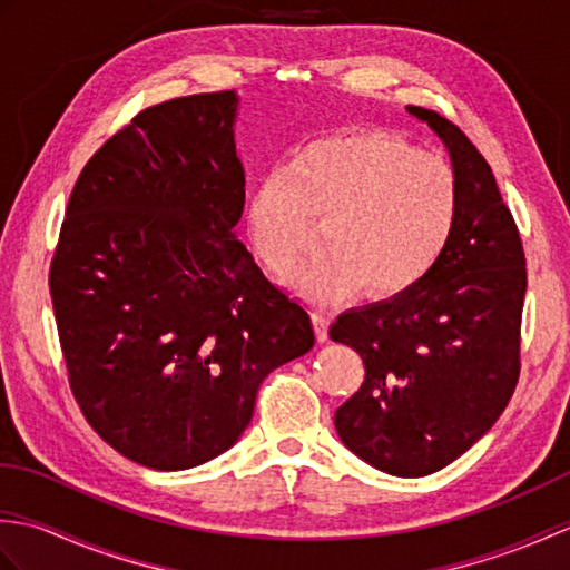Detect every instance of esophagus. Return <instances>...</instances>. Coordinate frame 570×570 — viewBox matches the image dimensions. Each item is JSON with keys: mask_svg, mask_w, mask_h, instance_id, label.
Instances as JSON below:
<instances>
[{"mask_svg": "<svg viewBox=\"0 0 570 570\" xmlns=\"http://www.w3.org/2000/svg\"><path fill=\"white\" fill-rule=\"evenodd\" d=\"M311 318H313V328H316L318 343H325V341H328V325H331V318L325 316V313H321V311L313 313Z\"/></svg>", "mask_w": 570, "mask_h": 570, "instance_id": "esophagus-1", "label": "esophagus"}]
</instances>
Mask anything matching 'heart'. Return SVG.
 <instances>
[{"label": "heart", "instance_id": "b5f03b06", "mask_svg": "<svg viewBox=\"0 0 570 570\" xmlns=\"http://www.w3.org/2000/svg\"><path fill=\"white\" fill-rule=\"evenodd\" d=\"M458 178L441 156L402 137L357 129L301 147L286 171L252 188L249 245L266 272L284 276L316 239L325 249L294 276L318 304L365 288L367 298L409 292L439 262L458 220Z\"/></svg>", "mask_w": 570, "mask_h": 570}]
</instances>
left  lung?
<instances>
[{
    "mask_svg": "<svg viewBox=\"0 0 570 570\" xmlns=\"http://www.w3.org/2000/svg\"><path fill=\"white\" fill-rule=\"evenodd\" d=\"M451 154L458 220L433 269L409 292L350 308L331 325L365 362L335 411L341 441L372 468L423 478L485 435L519 380L527 259L490 164L453 122L406 107Z\"/></svg>",
    "mask_w": 570,
    "mask_h": 570,
    "instance_id": "8db88e82",
    "label": "left lung"
}]
</instances>
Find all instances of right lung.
I'll return each instance as SVG.
<instances>
[{
  "mask_svg": "<svg viewBox=\"0 0 570 570\" xmlns=\"http://www.w3.org/2000/svg\"><path fill=\"white\" fill-rule=\"evenodd\" d=\"M235 90L147 107L85 164L51 262L60 347L117 453L186 470L233 448L259 384L316 343L235 235Z\"/></svg>",
  "mask_w": 570,
  "mask_h": 570,
  "instance_id": "obj_1",
  "label": "right lung"
}]
</instances>
